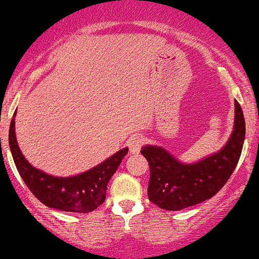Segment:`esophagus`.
Instances as JSON below:
<instances>
[{
    "mask_svg": "<svg viewBox=\"0 0 259 259\" xmlns=\"http://www.w3.org/2000/svg\"><path fill=\"white\" fill-rule=\"evenodd\" d=\"M143 145V138L140 136H133L130 137L129 141H127V146L130 149V153L137 154L141 150V146Z\"/></svg>",
    "mask_w": 259,
    "mask_h": 259,
    "instance_id": "1",
    "label": "esophagus"
}]
</instances>
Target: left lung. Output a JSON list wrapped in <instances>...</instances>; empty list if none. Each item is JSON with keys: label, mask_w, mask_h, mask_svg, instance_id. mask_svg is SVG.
Masks as SVG:
<instances>
[{"label": "left lung", "mask_w": 259, "mask_h": 259, "mask_svg": "<svg viewBox=\"0 0 259 259\" xmlns=\"http://www.w3.org/2000/svg\"><path fill=\"white\" fill-rule=\"evenodd\" d=\"M244 140V113L234 101L233 132L217 153L197 162L184 163L162 146H143L141 153L150 166V201L162 209L180 210L213 197L233 174Z\"/></svg>", "instance_id": "left-lung-1"}]
</instances>
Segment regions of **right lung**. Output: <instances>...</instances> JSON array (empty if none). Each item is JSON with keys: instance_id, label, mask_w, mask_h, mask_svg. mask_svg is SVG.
I'll list each match as a JSON object with an SVG mask.
<instances>
[{"instance_id": "add662e5", "label": "right lung", "mask_w": 259, "mask_h": 259, "mask_svg": "<svg viewBox=\"0 0 259 259\" xmlns=\"http://www.w3.org/2000/svg\"><path fill=\"white\" fill-rule=\"evenodd\" d=\"M15 117V114H14ZM9 129V146L17 170L32 195L49 208L88 213L104 203L106 186L129 149H121L93 168L73 177H54L35 168L23 156L15 137V119Z\"/></svg>"}]
</instances>
